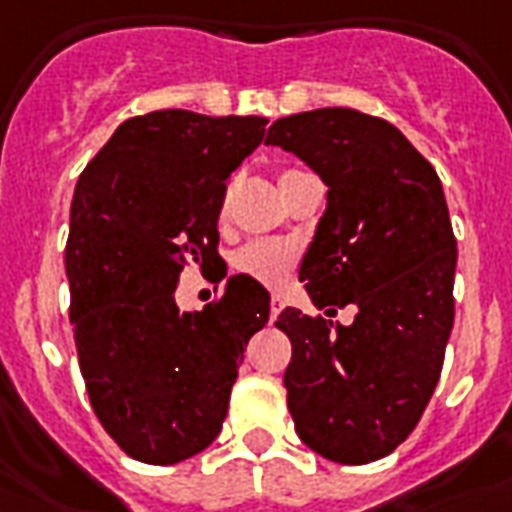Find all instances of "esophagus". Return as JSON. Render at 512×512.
<instances>
[{"label": "esophagus", "mask_w": 512, "mask_h": 512, "mask_svg": "<svg viewBox=\"0 0 512 512\" xmlns=\"http://www.w3.org/2000/svg\"><path fill=\"white\" fill-rule=\"evenodd\" d=\"M282 308H284V300L279 298V295H273L271 298V322L279 317V314H282Z\"/></svg>", "instance_id": "34e87169"}]
</instances>
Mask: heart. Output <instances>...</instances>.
Returning a JSON list of instances; mask_svg holds the SVG:
<instances>
[{
    "label": "heart",
    "mask_w": 512,
    "mask_h": 512,
    "mask_svg": "<svg viewBox=\"0 0 512 512\" xmlns=\"http://www.w3.org/2000/svg\"><path fill=\"white\" fill-rule=\"evenodd\" d=\"M298 263V252L284 241H249L247 247H241L233 255V268L239 273H247L255 282L268 284V287H279L287 282V276Z\"/></svg>",
    "instance_id": "heart-1"
}]
</instances>
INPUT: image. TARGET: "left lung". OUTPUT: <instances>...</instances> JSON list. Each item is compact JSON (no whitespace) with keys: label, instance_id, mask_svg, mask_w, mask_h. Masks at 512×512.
I'll return each instance as SVG.
<instances>
[{"label":"left lung","instance_id":"8db88e82","mask_svg":"<svg viewBox=\"0 0 512 512\" xmlns=\"http://www.w3.org/2000/svg\"><path fill=\"white\" fill-rule=\"evenodd\" d=\"M265 144L327 185L300 260L311 303L357 306L351 325L284 308V373L300 440L338 464L392 454L419 424L454 327L456 239L438 174L381 117L311 109L276 120Z\"/></svg>","mask_w":512,"mask_h":512}]
</instances>
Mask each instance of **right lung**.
I'll list each match as a JSON object with an SVG mask.
<instances>
[{"instance_id": "add662e5", "label": "right lung", "mask_w": 512, "mask_h": 512, "mask_svg": "<svg viewBox=\"0 0 512 512\" xmlns=\"http://www.w3.org/2000/svg\"><path fill=\"white\" fill-rule=\"evenodd\" d=\"M265 123L187 109L131 117L74 187L66 279L80 370L104 429L139 462L177 464L212 446L244 346L271 314L247 273L204 311L174 300L185 265L220 257L225 179Z\"/></svg>"}]
</instances>
